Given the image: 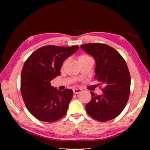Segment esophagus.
Masks as SVG:
<instances>
[{
	"instance_id": "1",
	"label": "esophagus",
	"mask_w": 150,
	"mask_h": 150,
	"mask_svg": "<svg viewBox=\"0 0 150 150\" xmlns=\"http://www.w3.org/2000/svg\"><path fill=\"white\" fill-rule=\"evenodd\" d=\"M73 91V93H74L75 95H77V94L81 93L82 92V90H81V88H74Z\"/></svg>"
}]
</instances>
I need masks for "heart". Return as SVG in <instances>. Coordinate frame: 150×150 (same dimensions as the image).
I'll list each match as a JSON object with an SVG mask.
<instances>
[{"instance_id": "obj_1", "label": "heart", "mask_w": 150, "mask_h": 150, "mask_svg": "<svg viewBox=\"0 0 150 150\" xmlns=\"http://www.w3.org/2000/svg\"><path fill=\"white\" fill-rule=\"evenodd\" d=\"M91 58L90 56H88V55H86V54H82L79 56L78 57V60L79 62H81V61H83V60H85V59H90Z\"/></svg>"}]
</instances>
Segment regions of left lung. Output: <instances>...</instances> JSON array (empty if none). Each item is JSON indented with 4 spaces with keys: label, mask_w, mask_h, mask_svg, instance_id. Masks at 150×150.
I'll use <instances>...</instances> for the list:
<instances>
[{
    "label": "left lung",
    "mask_w": 150,
    "mask_h": 150,
    "mask_svg": "<svg viewBox=\"0 0 150 150\" xmlns=\"http://www.w3.org/2000/svg\"><path fill=\"white\" fill-rule=\"evenodd\" d=\"M81 47L95 59V79L105 87L101 95L91 92L92 98L85 106L86 111L100 122L115 118L126 106L130 92V75L125 60L106 44H87Z\"/></svg>",
    "instance_id": "1"
}]
</instances>
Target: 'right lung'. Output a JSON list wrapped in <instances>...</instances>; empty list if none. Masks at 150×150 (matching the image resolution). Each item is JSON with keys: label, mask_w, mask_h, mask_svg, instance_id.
Masks as SVG:
<instances>
[{"label": "right lung", "mask_w": 150, "mask_h": 150, "mask_svg": "<svg viewBox=\"0 0 150 150\" xmlns=\"http://www.w3.org/2000/svg\"><path fill=\"white\" fill-rule=\"evenodd\" d=\"M78 49L77 45H46L35 50L25 62L20 90L27 109L38 120L53 122L67 113L73 91H59L50 81L60 75L63 63Z\"/></svg>", "instance_id": "obj_1"}]
</instances>
